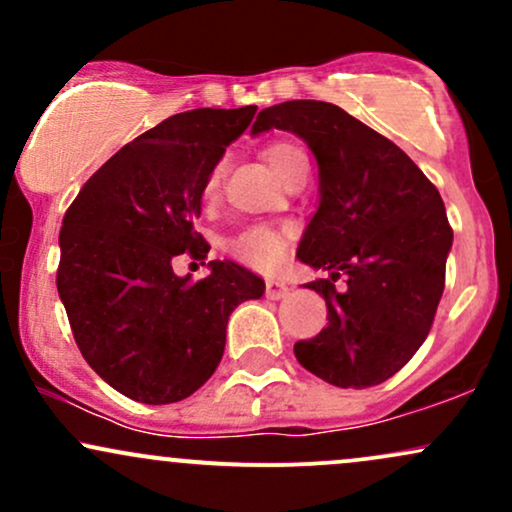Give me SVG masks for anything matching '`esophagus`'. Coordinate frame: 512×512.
Instances as JSON below:
<instances>
[{"label":"esophagus","mask_w":512,"mask_h":512,"mask_svg":"<svg viewBox=\"0 0 512 512\" xmlns=\"http://www.w3.org/2000/svg\"><path fill=\"white\" fill-rule=\"evenodd\" d=\"M267 298H272V301H279V298H284L286 293H289V286L284 284V281H276V279H269L267 281Z\"/></svg>","instance_id":"1"}]
</instances>
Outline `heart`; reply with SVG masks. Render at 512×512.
Listing matches in <instances>:
<instances>
[{
	"label": "heart",
	"instance_id": "1",
	"mask_svg": "<svg viewBox=\"0 0 512 512\" xmlns=\"http://www.w3.org/2000/svg\"><path fill=\"white\" fill-rule=\"evenodd\" d=\"M264 158L269 161V166L274 168V173L281 180H289L298 168L308 166V156L298 144L291 142H269L264 146ZM221 163H216L209 170L207 180H204L202 197L204 202H211L219 192L221 185ZM291 243V231L286 226H269V223H257V226L245 228L226 243V250L236 257L238 262L250 264L257 269H272L284 260L286 248Z\"/></svg>",
	"mask_w": 512,
	"mask_h": 512
}]
</instances>
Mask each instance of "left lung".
<instances>
[{"mask_svg":"<svg viewBox=\"0 0 512 512\" xmlns=\"http://www.w3.org/2000/svg\"><path fill=\"white\" fill-rule=\"evenodd\" d=\"M286 129L320 166V207L298 257L330 272L327 327L293 346L305 370L337 387H370L402 370L424 344L445 289L452 228L431 180L411 158L339 105L286 101L252 132Z\"/></svg>","mask_w":512,"mask_h":512,"instance_id":"obj_1","label":"left lung"}]
</instances>
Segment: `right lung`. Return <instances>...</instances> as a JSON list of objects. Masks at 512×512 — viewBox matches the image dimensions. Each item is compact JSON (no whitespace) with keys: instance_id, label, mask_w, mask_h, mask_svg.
I'll return each instance as SVG.
<instances>
[{"instance_id":"1","label":"right lung","mask_w":512,"mask_h":512,"mask_svg":"<svg viewBox=\"0 0 512 512\" xmlns=\"http://www.w3.org/2000/svg\"><path fill=\"white\" fill-rule=\"evenodd\" d=\"M255 105L178 113L105 161L69 204L57 291L81 356L117 392L142 404L190 397L214 375L228 315L260 298L264 281L236 262H209L192 284L175 257L207 260L195 231L202 187ZM192 262V264H195Z\"/></svg>"}]
</instances>
